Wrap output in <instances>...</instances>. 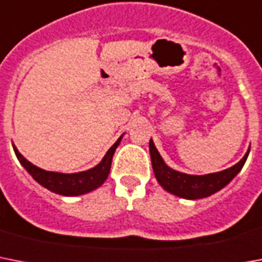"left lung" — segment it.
I'll use <instances>...</instances> for the list:
<instances>
[{
    "label": "left lung",
    "instance_id": "8db88e82",
    "mask_svg": "<svg viewBox=\"0 0 262 262\" xmlns=\"http://www.w3.org/2000/svg\"><path fill=\"white\" fill-rule=\"evenodd\" d=\"M148 147H150L152 170H154L157 181L160 183L161 187L167 192L179 196V198L189 199V200L207 198V196L214 194L217 190H221L222 188H225L244 167L249 151H250V148H249L248 152L245 154L244 158L238 164L226 169V170L204 176H192L173 170L167 166L151 139H150Z\"/></svg>",
    "mask_w": 262,
    "mask_h": 262
}]
</instances>
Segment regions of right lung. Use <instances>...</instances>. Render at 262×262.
Returning <instances> with one entry per match:
<instances>
[{"mask_svg": "<svg viewBox=\"0 0 262 262\" xmlns=\"http://www.w3.org/2000/svg\"><path fill=\"white\" fill-rule=\"evenodd\" d=\"M121 135L118 141L115 142L112 147L106 151L105 157L97 166L92 167L89 170L79 171V173H73V174H64V173H56V171L43 170L40 167L35 166L27 161L24 157L18 152V150L13 146V150L16 152V157L20 161V164L25 167V170L36 180L37 183L51 190L54 193L63 194V196H78L95 190L100 185L104 184L111 170V164H112V157L115 154V150L120 143Z\"/></svg>", "mask_w": 262, "mask_h": 262, "instance_id": "right-lung-1", "label": "right lung"}]
</instances>
